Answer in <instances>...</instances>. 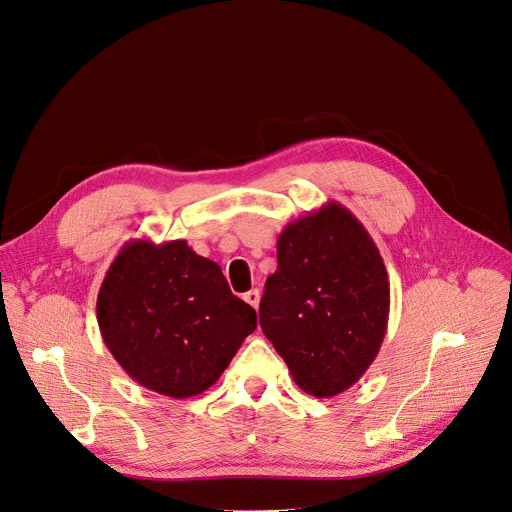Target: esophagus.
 Returning <instances> with one entry per match:
<instances>
[{
	"mask_svg": "<svg viewBox=\"0 0 512 512\" xmlns=\"http://www.w3.org/2000/svg\"><path fill=\"white\" fill-rule=\"evenodd\" d=\"M243 298L253 306V309H257V306H259V290H249Z\"/></svg>",
	"mask_w": 512,
	"mask_h": 512,
	"instance_id": "1",
	"label": "esophagus"
}]
</instances>
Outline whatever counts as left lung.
<instances>
[{
    "label": "left lung",
    "instance_id": "obj_1",
    "mask_svg": "<svg viewBox=\"0 0 512 512\" xmlns=\"http://www.w3.org/2000/svg\"><path fill=\"white\" fill-rule=\"evenodd\" d=\"M389 300L377 245L348 208L329 201L278 236L259 323L294 383L323 399L358 383L377 358Z\"/></svg>",
    "mask_w": 512,
    "mask_h": 512
}]
</instances>
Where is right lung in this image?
<instances>
[{"mask_svg":"<svg viewBox=\"0 0 512 512\" xmlns=\"http://www.w3.org/2000/svg\"><path fill=\"white\" fill-rule=\"evenodd\" d=\"M100 335L142 387L173 399L210 389L257 327L218 263L187 241H129L96 298Z\"/></svg>","mask_w":512,"mask_h":512,"instance_id":"1","label":"right lung"}]
</instances>
